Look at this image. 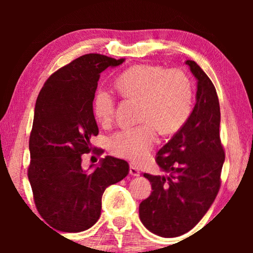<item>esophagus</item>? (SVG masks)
<instances>
[{
    "instance_id": "obj_1",
    "label": "esophagus",
    "mask_w": 253,
    "mask_h": 253,
    "mask_svg": "<svg viewBox=\"0 0 253 253\" xmlns=\"http://www.w3.org/2000/svg\"><path fill=\"white\" fill-rule=\"evenodd\" d=\"M129 174L131 175V176H138L139 170H138V169L136 168V166L130 165L129 166Z\"/></svg>"
}]
</instances>
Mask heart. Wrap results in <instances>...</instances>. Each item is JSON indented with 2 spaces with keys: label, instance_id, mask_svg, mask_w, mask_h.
I'll return each mask as SVG.
<instances>
[{
  "label": "heart",
  "instance_id": "1",
  "mask_svg": "<svg viewBox=\"0 0 253 253\" xmlns=\"http://www.w3.org/2000/svg\"><path fill=\"white\" fill-rule=\"evenodd\" d=\"M117 91L126 98L140 100L143 125L124 128L109 140L114 155L139 161L147 155L163 134L178 130L187 121L193 102L188 77L178 69L138 65L122 72L115 81ZM93 114L101 124H109L115 115V98L106 89H98L93 98Z\"/></svg>",
  "mask_w": 253,
  "mask_h": 253
}]
</instances>
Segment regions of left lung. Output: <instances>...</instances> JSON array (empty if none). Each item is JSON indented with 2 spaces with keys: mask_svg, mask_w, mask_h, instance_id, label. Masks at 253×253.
I'll return each mask as SVG.
<instances>
[{
  "mask_svg": "<svg viewBox=\"0 0 253 253\" xmlns=\"http://www.w3.org/2000/svg\"><path fill=\"white\" fill-rule=\"evenodd\" d=\"M185 63L198 88L193 111L156 154L158 168L166 174H143L153 192L139 204V219L145 228L163 238L188 232L205 215L219 192L225 158L215 87L195 61Z\"/></svg>",
  "mask_w": 253,
  "mask_h": 253,
  "instance_id": "obj_1",
  "label": "left lung"
}]
</instances>
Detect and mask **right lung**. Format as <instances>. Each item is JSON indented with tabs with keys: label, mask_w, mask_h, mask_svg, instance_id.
<instances>
[{
	"label": "right lung",
	"mask_w": 253,
	"mask_h": 253,
	"mask_svg": "<svg viewBox=\"0 0 253 253\" xmlns=\"http://www.w3.org/2000/svg\"><path fill=\"white\" fill-rule=\"evenodd\" d=\"M124 61L84 54L55 71L38 96L28 177L38 211L55 230L81 232L91 228L100 216L106 188L129 172L126 161L113 156L88 169L81 166V157L92 148L90 139L98 135L92 101L100 74Z\"/></svg>",
	"instance_id": "1"
}]
</instances>
